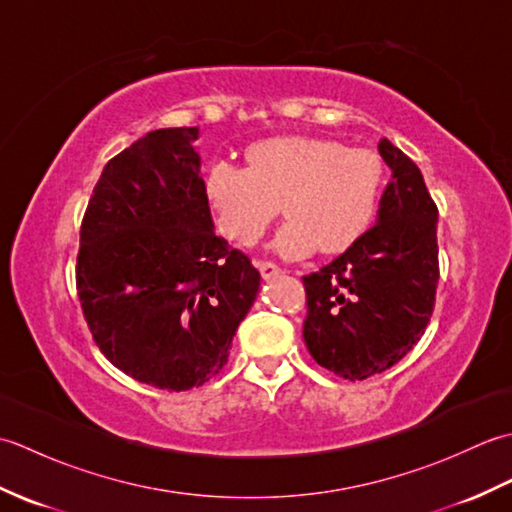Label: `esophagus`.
I'll use <instances>...</instances> for the list:
<instances>
[{
	"label": "esophagus",
	"instance_id": "34e87169",
	"mask_svg": "<svg viewBox=\"0 0 512 512\" xmlns=\"http://www.w3.org/2000/svg\"><path fill=\"white\" fill-rule=\"evenodd\" d=\"M255 266L259 268V273H262L264 279H273L275 275L281 273V268L273 262H255Z\"/></svg>",
	"mask_w": 512,
	"mask_h": 512
}]
</instances>
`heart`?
Here are the masks:
<instances>
[{
	"mask_svg": "<svg viewBox=\"0 0 512 512\" xmlns=\"http://www.w3.org/2000/svg\"><path fill=\"white\" fill-rule=\"evenodd\" d=\"M248 169L215 160L206 169L204 193L222 233L255 246L284 204L288 222L277 233L281 257L301 259L321 248L336 255L361 242L372 228L387 167L372 149L341 140L277 136L250 145Z\"/></svg>",
	"mask_w": 512,
	"mask_h": 512,
	"instance_id": "1",
	"label": "heart"
}]
</instances>
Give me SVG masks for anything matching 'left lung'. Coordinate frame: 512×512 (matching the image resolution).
Listing matches in <instances>:
<instances>
[{"label": "left lung", "mask_w": 512, "mask_h": 512, "mask_svg": "<svg viewBox=\"0 0 512 512\" xmlns=\"http://www.w3.org/2000/svg\"><path fill=\"white\" fill-rule=\"evenodd\" d=\"M391 169L374 224L361 242L303 277V341L321 367L365 380L413 350L431 321L440 279L438 206L420 169L387 138Z\"/></svg>", "instance_id": "1"}]
</instances>
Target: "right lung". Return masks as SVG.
<instances>
[{"label":"right lung","instance_id":"obj_1","mask_svg":"<svg viewBox=\"0 0 512 512\" xmlns=\"http://www.w3.org/2000/svg\"><path fill=\"white\" fill-rule=\"evenodd\" d=\"M198 127L156 129L107 162L81 222L76 292L107 361L167 391L222 372L259 270L213 231Z\"/></svg>","mask_w":512,"mask_h":512}]
</instances>
